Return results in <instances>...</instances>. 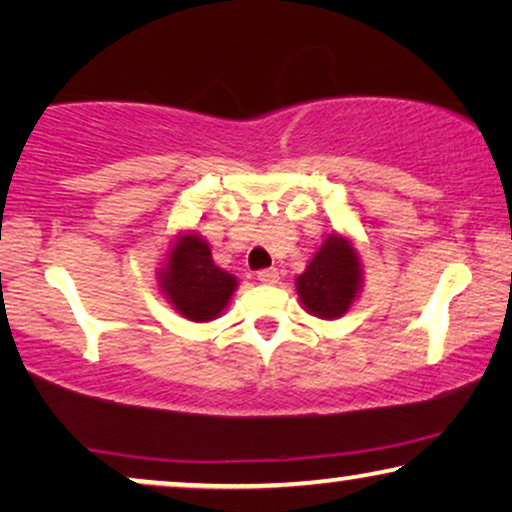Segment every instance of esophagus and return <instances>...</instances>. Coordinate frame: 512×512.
<instances>
[{
    "label": "esophagus",
    "mask_w": 512,
    "mask_h": 512,
    "mask_svg": "<svg viewBox=\"0 0 512 512\" xmlns=\"http://www.w3.org/2000/svg\"><path fill=\"white\" fill-rule=\"evenodd\" d=\"M256 277H258V282H261V284H277L279 282V272L275 268L258 270Z\"/></svg>",
    "instance_id": "obj_1"
}]
</instances>
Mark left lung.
Returning <instances> with one entry per match:
<instances>
[{
    "label": "left lung",
    "instance_id": "left-lung-1",
    "mask_svg": "<svg viewBox=\"0 0 512 512\" xmlns=\"http://www.w3.org/2000/svg\"><path fill=\"white\" fill-rule=\"evenodd\" d=\"M361 258L347 237L328 235L303 275L296 277L300 303L312 317L338 319L361 291Z\"/></svg>",
    "mask_w": 512,
    "mask_h": 512
}]
</instances>
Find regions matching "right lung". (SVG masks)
<instances>
[{
  "label": "right lung",
  "instance_id": "obj_1",
  "mask_svg": "<svg viewBox=\"0 0 512 512\" xmlns=\"http://www.w3.org/2000/svg\"><path fill=\"white\" fill-rule=\"evenodd\" d=\"M158 279L174 310L198 324L221 317L237 289V277L214 263L209 244L195 233L174 240Z\"/></svg>",
  "mask_w": 512,
  "mask_h": 512
}]
</instances>
